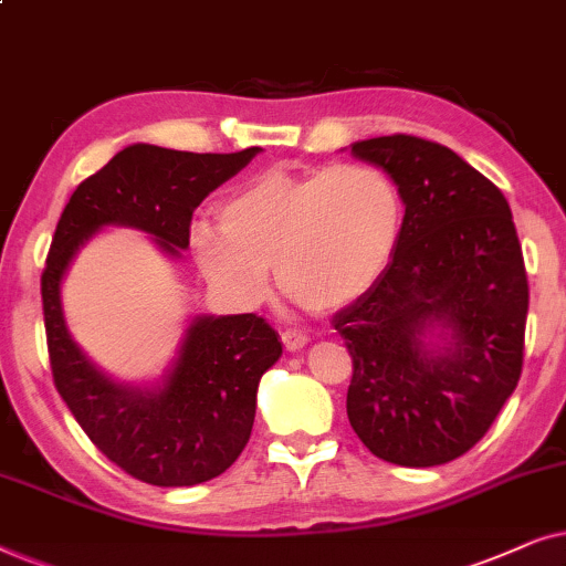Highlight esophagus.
Instances as JSON below:
<instances>
[{
  "label": "esophagus",
  "instance_id": "esophagus-1",
  "mask_svg": "<svg viewBox=\"0 0 566 566\" xmlns=\"http://www.w3.org/2000/svg\"><path fill=\"white\" fill-rule=\"evenodd\" d=\"M307 342H311V338H307L303 331H295V328H287V331H282V344L287 346L290 352H297V349H303V346H307Z\"/></svg>",
  "mask_w": 566,
  "mask_h": 566
}]
</instances>
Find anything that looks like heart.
Returning <instances> with one entry per match:
<instances>
[{"label":"heart","mask_w":566,"mask_h":566,"mask_svg":"<svg viewBox=\"0 0 566 566\" xmlns=\"http://www.w3.org/2000/svg\"><path fill=\"white\" fill-rule=\"evenodd\" d=\"M401 193L388 172L342 163L307 172L263 170L199 222L191 251L217 287L253 305L279 287L307 311L331 313L378 282L401 235Z\"/></svg>","instance_id":"b5f03b06"}]
</instances>
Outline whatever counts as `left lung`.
<instances>
[{"label":"left lung","instance_id":"obj_1","mask_svg":"<svg viewBox=\"0 0 566 566\" xmlns=\"http://www.w3.org/2000/svg\"><path fill=\"white\" fill-rule=\"evenodd\" d=\"M406 207L386 271L334 315L352 354L349 424L406 469L469 453L523 373L528 276L507 199L437 142H354Z\"/></svg>","mask_w":566,"mask_h":566}]
</instances>
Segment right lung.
I'll return each instance as SVG.
<instances>
[{
  "instance_id": "add662e5",
  "label": "right lung",
  "mask_w": 566,
  "mask_h": 566,
  "mask_svg": "<svg viewBox=\"0 0 566 566\" xmlns=\"http://www.w3.org/2000/svg\"><path fill=\"white\" fill-rule=\"evenodd\" d=\"M261 147L232 155L132 145L82 180L64 207L41 276L54 386L101 453L153 486H193L220 476L243 453L261 375L282 342L255 313L199 315L155 386H124L85 357L66 328L62 279L105 224L145 230L168 255L188 248L193 209L245 168Z\"/></svg>"
}]
</instances>
